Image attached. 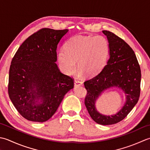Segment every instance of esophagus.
I'll list each match as a JSON object with an SVG mask.
<instances>
[{"label": "esophagus", "mask_w": 150, "mask_h": 150, "mask_svg": "<svg viewBox=\"0 0 150 150\" xmlns=\"http://www.w3.org/2000/svg\"><path fill=\"white\" fill-rule=\"evenodd\" d=\"M82 82L81 81L78 80V79H76V80L74 81V86L76 87V86H80V85H82Z\"/></svg>", "instance_id": "1"}]
</instances>
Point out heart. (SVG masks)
<instances>
[{"label": "heart", "instance_id": "1", "mask_svg": "<svg viewBox=\"0 0 150 150\" xmlns=\"http://www.w3.org/2000/svg\"><path fill=\"white\" fill-rule=\"evenodd\" d=\"M109 53V45L104 37L79 35L66 42L65 50L59 51L57 59L66 74L74 72L78 62L79 70L87 76H93L103 69Z\"/></svg>", "mask_w": 150, "mask_h": 150}]
</instances>
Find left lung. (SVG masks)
<instances>
[{
	"instance_id": "obj_1",
	"label": "left lung",
	"mask_w": 150,
	"mask_h": 150,
	"mask_svg": "<svg viewBox=\"0 0 150 150\" xmlns=\"http://www.w3.org/2000/svg\"><path fill=\"white\" fill-rule=\"evenodd\" d=\"M109 57L107 65L98 74L84 82L87 93L85 105L93 120L101 125L117 124L127 117L138 102L140 93L141 71L136 55L129 45L115 33L107 30ZM115 86L126 94V103L117 114L104 115L96 109V101L102 92Z\"/></svg>"
}]
</instances>
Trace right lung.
<instances>
[{
    "label": "right lung",
    "instance_id": "add662e5",
    "mask_svg": "<svg viewBox=\"0 0 150 150\" xmlns=\"http://www.w3.org/2000/svg\"><path fill=\"white\" fill-rule=\"evenodd\" d=\"M69 30L42 28L20 46L11 60L8 94L18 112L28 120L43 122L56 112L74 79L56 63L57 45Z\"/></svg>",
    "mask_w": 150,
    "mask_h": 150
}]
</instances>
